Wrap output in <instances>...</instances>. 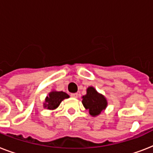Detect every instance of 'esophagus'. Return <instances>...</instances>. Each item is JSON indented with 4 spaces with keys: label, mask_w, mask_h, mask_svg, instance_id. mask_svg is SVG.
Here are the masks:
<instances>
[{
    "label": "esophagus",
    "mask_w": 153,
    "mask_h": 153,
    "mask_svg": "<svg viewBox=\"0 0 153 153\" xmlns=\"http://www.w3.org/2000/svg\"><path fill=\"white\" fill-rule=\"evenodd\" d=\"M71 96L72 98H78V94L77 93H73V94H71Z\"/></svg>",
    "instance_id": "obj_1"
}]
</instances>
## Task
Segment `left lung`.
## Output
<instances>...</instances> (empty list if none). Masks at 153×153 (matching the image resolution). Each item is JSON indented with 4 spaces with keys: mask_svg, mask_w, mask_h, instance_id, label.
<instances>
[{
    "mask_svg": "<svg viewBox=\"0 0 153 153\" xmlns=\"http://www.w3.org/2000/svg\"><path fill=\"white\" fill-rule=\"evenodd\" d=\"M82 104L92 116H97L101 114L107 105L106 99L100 94H98L94 87H89L86 94L82 97Z\"/></svg>",
    "mask_w": 153,
    "mask_h": 153,
    "instance_id": "left-lung-1",
    "label": "left lung"
}]
</instances>
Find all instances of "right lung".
Instances as JSON below:
<instances>
[{"label": "right lung", "mask_w": 153, "mask_h": 153, "mask_svg": "<svg viewBox=\"0 0 153 153\" xmlns=\"http://www.w3.org/2000/svg\"><path fill=\"white\" fill-rule=\"evenodd\" d=\"M69 98V95L62 91H52L45 99L44 107L48 109L57 108L63 99Z\"/></svg>", "instance_id": "right-lung-1"}]
</instances>
